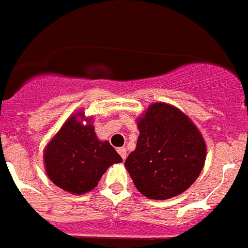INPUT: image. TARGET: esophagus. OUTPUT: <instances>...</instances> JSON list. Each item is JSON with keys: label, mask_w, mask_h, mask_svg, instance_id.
<instances>
[{"label": "esophagus", "mask_w": 248, "mask_h": 248, "mask_svg": "<svg viewBox=\"0 0 248 248\" xmlns=\"http://www.w3.org/2000/svg\"><path fill=\"white\" fill-rule=\"evenodd\" d=\"M118 152H119V155L122 156L123 159L126 158V148H125V147H122V148L118 149Z\"/></svg>", "instance_id": "obj_1"}]
</instances>
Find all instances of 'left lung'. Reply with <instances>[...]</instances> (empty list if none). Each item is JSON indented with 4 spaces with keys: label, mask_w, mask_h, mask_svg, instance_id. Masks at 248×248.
I'll use <instances>...</instances> for the list:
<instances>
[{
    "label": "left lung",
    "mask_w": 248,
    "mask_h": 248,
    "mask_svg": "<svg viewBox=\"0 0 248 248\" xmlns=\"http://www.w3.org/2000/svg\"><path fill=\"white\" fill-rule=\"evenodd\" d=\"M137 126V147L124 166L139 193L166 200L189 189L206 158L205 140L193 120L176 106L155 102Z\"/></svg>",
    "instance_id": "1"
}]
</instances>
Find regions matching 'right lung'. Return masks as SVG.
Here are the masks:
<instances>
[{"instance_id": "1", "label": "right lung", "mask_w": 248, "mask_h": 248, "mask_svg": "<svg viewBox=\"0 0 248 248\" xmlns=\"http://www.w3.org/2000/svg\"><path fill=\"white\" fill-rule=\"evenodd\" d=\"M43 162L54 185L75 195L93 190L114 163L123 161L108 140H100L82 109L63 123L44 148Z\"/></svg>"}]
</instances>
